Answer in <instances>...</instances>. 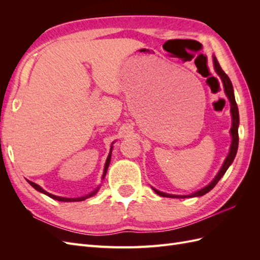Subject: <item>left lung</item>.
I'll return each mask as SVG.
<instances>
[{
  "label": "left lung",
  "instance_id": "obj_1",
  "mask_svg": "<svg viewBox=\"0 0 260 260\" xmlns=\"http://www.w3.org/2000/svg\"><path fill=\"white\" fill-rule=\"evenodd\" d=\"M214 66H215V70L216 73L218 74V76L221 78V81L223 83V88H224V92L226 94L228 99L230 101V104H231V115H232V128L230 130L231 132V136H232V143L230 146V152L229 155L225 158L221 169L218 172V175L215 177V179L211 181V182L205 186L203 187L202 190L195 192L191 195H172V194H166L164 192H159L158 190H153L160 196H164V198H171V199H184V198H195V196H202L204 194L208 193L210 190L215 187V185L219 182V180L222 178V176L225 174V171L229 168L230 165L232 164L233 159L235 155H237L238 152V146H239V122H240V118H239V109H238V105H237V102H235V98H234V92H233V86L231 83L230 78L226 76V74L223 72L222 68L220 67L218 60L216 59V57H214Z\"/></svg>",
  "mask_w": 260,
  "mask_h": 260
}]
</instances>
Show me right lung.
Masks as SVG:
<instances>
[{
	"instance_id": "add662e5",
	"label": "right lung",
	"mask_w": 260,
	"mask_h": 260,
	"mask_svg": "<svg viewBox=\"0 0 260 260\" xmlns=\"http://www.w3.org/2000/svg\"><path fill=\"white\" fill-rule=\"evenodd\" d=\"M112 148H113V147H111V152H109V155H108L107 159H106L105 167H104V174H103V177H102V179H104V177H105V175H106V172H107V169H108V166H109V162H111V158H112ZM28 182H29V184H30L31 186H34L37 191L41 192V193H43V194H45V195H48L49 198H51V199H53V200L59 201V202H81V201H84L85 199L91 198V196H93L94 194H96V192L99 191V187H98L96 190H94L92 193H90V194H88V195L82 196V198H78V199H66V198H59V196L53 195V194H51V193H49V192L44 191L41 186H39L38 184H36L35 182H32V181H28Z\"/></svg>"
}]
</instances>
